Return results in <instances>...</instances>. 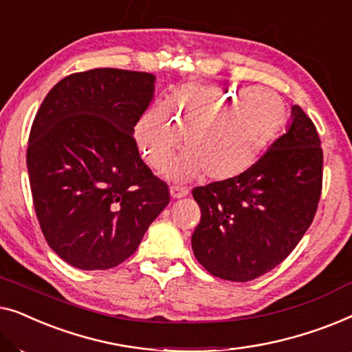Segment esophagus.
I'll return each instance as SVG.
<instances>
[{
  "label": "esophagus",
  "mask_w": 352,
  "mask_h": 352,
  "mask_svg": "<svg viewBox=\"0 0 352 352\" xmlns=\"http://www.w3.org/2000/svg\"><path fill=\"white\" fill-rule=\"evenodd\" d=\"M170 194H171L173 199H182V197H186L187 194H189V190H187L186 187L175 184V186L170 187Z\"/></svg>",
  "instance_id": "1"
}]
</instances>
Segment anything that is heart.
Returning a JSON list of instances; mask_svg holds the SVG:
<instances>
[{
    "mask_svg": "<svg viewBox=\"0 0 352 352\" xmlns=\"http://www.w3.org/2000/svg\"><path fill=\"white\" fill-rule=\"evenodd\" d=\"M287 105L271 91L186 85L173 89L162 109L139 118L134 136L151 166L165 170L182 136L186 158L171 176L221 182L248 171L287 122Z\"/></svg>",
    "mask_w": 352,
    "mask_h": 352,
    "instance_id": "heart-1",
    "label": "heart"
}]
</instances>
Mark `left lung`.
<instances>
[{
    "mask_svg": "<svg viewBox=\"0 0 352 352\" xmlns=\"http://www.w3.org/2000/svg\"><path fill=\"white\" fill-rule=\"evenodd\" d=\"M293 122L259 160L234 179L195 187L201 218L192 250L214 277L248 282L278 266L314 219L324 152L316 124L300 105Z\"/></svg>",
    "mask_w": 352,
    "mask_h": 352,
    "instance_id": "obj_1",
    "label": "left lung"
}]
</instances>
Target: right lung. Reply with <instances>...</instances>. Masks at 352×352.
<instances>
[{
	"label": "right lung",
	"mask_w": 352,
	"mask_h": 352,
	"mask_svg": "<svg viewBox=\"0 0 352 352\" xmlns=\"http://www.w3.org/2000/svg\"><path fill=\"white\" fill-rule=\"evenodd\" d=\"M155 75L93 69L62 78L43 100L27 147L33 206L46 242L83 271L118 266L170 204L139 155L134 126Z\"/></svg>",
	"instance_id": "add662e5"
}]
</instances>
